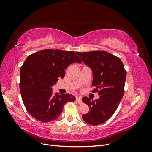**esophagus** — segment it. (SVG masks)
<instances>
[{
  "label": "esophagus",
  "instance_id": "obj_1",
  "mask_svg": "<svg viewBox=\"0 0 152 152\" xmlns=\"http://www.w3.org/2000/svg\"><path fill=\"white\" fill-rule=\"evenodd\" d=\"M76 101L78 102V103H79V104H82V103L81 97H77L76 98Z\"/></svg>",
  "mask_w": 152,
  "mask_h": 152
}]
</instances>
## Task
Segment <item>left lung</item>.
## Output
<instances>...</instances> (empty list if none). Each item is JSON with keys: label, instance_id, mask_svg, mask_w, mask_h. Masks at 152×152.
Returning <instances> with one entry per match:
<instances>
[{"label": "left lung", "instance_id": "left-lung-1", "mask_svg": "<svg viewBox=\"0 0 152 152\" xmlns=\"http://www.w3.org/2000/svg\"><path fill=\"white\" fill-rule=\"evenodd\" d=\"M80 58L92 70L93 92L98 91L99 98L91 100L82 98L89 112L82 115L88 124L98 126L105 122L116 111L124 93L126 71L121 59L106 51L77 53Z\"/></svg>", "mask_w": 152, "mask_h": 152}]
</instances>
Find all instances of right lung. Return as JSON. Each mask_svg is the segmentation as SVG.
Here are the masks:
<instances>
[{
	"label": "right lung",
	"mask_w": 152,
	"mask_h": 152,
	"mask_svg": "<svg viewBox=\"0 0 152 152\" xmlns=\"http://www.w3.org/2000/svg\"><path fill=\"white\" fill-rule=\"evenodd\" d=\"M82 61L73 51L45 49L27 57L20 68V89L28 112L37 121L48 122L56 119L65 104L74 102L70 94L53 93V86L65 75L73 63Z\"/></svg>",
	"instance_id": "add662e5"
}]
</instances>
